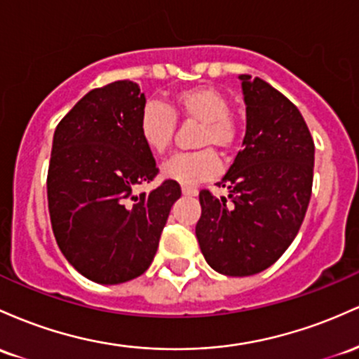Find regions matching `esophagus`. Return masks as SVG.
<instances>
[{"label":"esophagus","instance_id":"obj_1","mask_svg":"<svg viewBox=\"0 0 359 359\" xmlns=\"http://www.w3.org/2000/svg\"><path fill=\"white\" fill-rule=\"evenodd\" d=\"M181 193H183L184 196H196V195H198V190H196V188L183 187V188H181Z\"/></svg>","mask_w":359,"mask_h":359}]
</instances>
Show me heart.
<instances>
[{"mask_svg":"<svg viewBox=\"0 0 359 359\" xmlns=\"http://www.w3.org/2000/svg\"><path fill=\"white\" fill-rule=\"evenodd\" d=\"M231 102L222 91L213 86H193L172 96L171 110L159 103H147L140 111L139 132L149 151L166 154L172 144L176 118L200 123L196 146L217 147L229 152L239 139V126L229 114ZM219 158L212 149H201L191 154H180L169 159L161 172L163 178L183 187H195L219 172Z\"/></svg>","mask_w":359,"mask_h":359,"instance_id":"b5f03b06","label":"heart"}]
</instances>
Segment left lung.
I'll return each instance as SVG.
<instances>
[{
    "label": "left lung",
    "mask_w": 359,
    "mask_h": 359,
    "mask_svg": "<svg viewBox=\"0 0 359 359\" xmlns=\"http://www.w3.org/2000/svg\"><path fill=\"white\" fill-rule=\"evenodd\" d=\"M239 79L243 151L217 183L231 201L201 191L195 229L205 261L227 276L261 273L293 243L312 195L316 152L304 116L287 96L261 78Z\"/></svg>",
    "instance_id": "8db88e82"
}]
</instances>
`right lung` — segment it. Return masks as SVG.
I'll return each mask as SVG.
<instances>
[{"instance_id": "right-lung-1", "label": "right lung", "mask_w": 359, "mask_h": 359, "mask_svg": "<svg viewBox=\"0 0 359 359\" xmlns=\"http://www.w3.org/2000/svg\"><path fill=\"white\" fill-rule=\"evenodd\" d=\"M146 96L134 81L84 95L52 140L47 200L64 257L84 278L118 285L151 266L172 203L175 181L134 195L159 169L139 132Z\"/></svg>"}]
</instances>
